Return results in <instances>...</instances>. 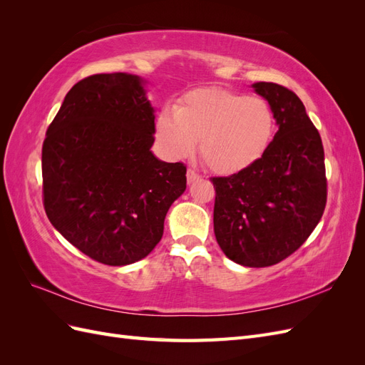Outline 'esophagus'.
Wrapping results in <instances>:
<instances>
[{
  "label": "esophagus",
  "instance_id": "esophagus-1",
  "mask_svg": "<svg viewBox=\"0 0 365 365\" xmlns=\"http://www.w3.org/2000/svg\"><path fill=\"white\" fill-rule=\"evenodd\" d=\"M200 178H201V176L197 175L195 170H192V169L187 170V182H189V184H193L195 181H197Z\"/></svg>",
  "mask_w": 365,
  "mask_h": 365
}]
</instances>
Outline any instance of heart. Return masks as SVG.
I'll use <instances>...</instances> for the list:
<instances>
[{
	"label": "heart",
	"instance_id": "obj_1",
	"mask_svg": "<svg viewBox=\"0 0 365 365\" xmlns=\"http://www.w3.org/2000/svg\"><path fill=\"white\" fill-rule=\"evenodd\" d=\"M275 130L271 105L262 97L224 88H202L187 94L175 111L157 118V137L172 158L193 152L210 169L231 175L247 169L268 149Z\"/></svg>",
	"mask_w": 365,
	"mask_h": 365
}]
</instances>
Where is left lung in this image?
Masks as SVG:
<instances>
[{"instance_id": "obj_1", "label": "left lung", "mask_w": 365, "mask_h": 365, "mask_svg": "<svg viewBox=\"0 0 365 365\" xmlns=\"http://www.w3.org/2000/svg\"><path fill=\"white\" fill-rule=\"evenodd\" d=\"M277 132L247 169L213 178L215 236L225 256L242 267L263 268L286 259L311 236L327 197L322 137L303 102L288 88L256 82Z\"/></svg>"}]
</instances>
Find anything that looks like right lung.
<instances>
[{
    "mask_svg": "<svg viewBox=\"0 0 365 365\" xmlns=\"http://www.w3.org/2000/svg\"><path fill=\"white\" fill-rule=\"evenodd\" d=\"M137 74H94L65 96L42 146L43 207L51 225L91 259L125 267L163 237L185 192V165L150 150L155 108Z\"/></svg>",
    "mask_w": 365,
    "mask_h": 365,
    "instance_id": "obj_1",
    "label": "right lung"
}]
</instances>
